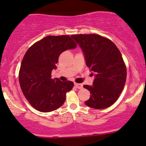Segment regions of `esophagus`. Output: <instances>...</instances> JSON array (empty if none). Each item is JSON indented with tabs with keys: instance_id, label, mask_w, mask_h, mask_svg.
<instances>
[{
	"instance_id": "34e87169",
	"label": "esophagus",
	"mask_w": 146,
	"mask_h": 146,
	"mask_svg": "<svg viewBox=\"0 0 146 146\" xmlns=\"http://www.w3.org/2000/svg\"><path fill=\"white\" fill-rule=\"evenodd\" d=\"M75 86H76L77 88H78V89H82V88H83L82 84L81 83H75Z\"/></svg>"
}]
</instances>
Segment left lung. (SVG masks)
<instances>
[{
  "label": "left lung",
  "instance_id": "obj_1",
  "mask_svg": "<svg viewBox=\"0 0 146 146\" xmlns=\"http://www.w3.org/2000/svg\"><path fill=\"white\" fill-rule=\"evenodd\" d=\"M71 37L81 48L85 64L95 76L92 85H85L90 92L85 104L102 110L119 98L126 79V68L120 51L111 40L95 34L74 35Z\"/></svg>",
  "mask_w": 146,
  "mask_h": 146
}]
</instances>
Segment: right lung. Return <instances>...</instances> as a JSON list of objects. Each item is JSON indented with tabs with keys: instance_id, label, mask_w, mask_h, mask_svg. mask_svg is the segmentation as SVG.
Here are the masks:
<instances>
[{
	"instance_id": "1",
	"label": "right lung",
	"mask_w": 146,
	"mask_h": 146,
	"mask_svg": "<svg viewBox=\"0 0 146 146\" xmlns=\"http://www.w3.org/2000/svg\"><path fill=\"white\" fill-rule=\"evenodd\" d=\"M77 46L68 35L47 36L34 44L22 61L19 73L20 88L29 104L42 112L59 108L66 100V92L73 87L71 81L51 79L60 54Z\"/></svg>"
}]
</instances>
